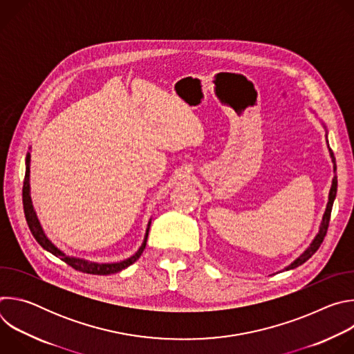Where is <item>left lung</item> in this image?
Segmentation results:
<instances>
[{
  "label": "left lung",
  "instance_id": "left-lung-1",
  "mask_svg": "<svg viewBox=\"0 0 354 354\" xmlns=\"http://www.w3.org/2000/svg\"><path fill=\"white\" fill-rule=\"evenodd\" d=\"M322 126L326 131L325 137H326V144H328V130H326V126L325 123L322 122ZM328 149H329V156H330V160H332V164H333V179H332V185H330V190H329V196H328V203H326V209H325V213H324V217H322V221L319 224V231L318 234L315 235V238L313 239V242L310 243V246L302 252V254L294 261L291 262L288 266H286L283 270H291V269H295L298 268L299 265H302L304 262H307L315 252L318 250V248L321 246L325 235H326V231H328V225H329V218H330V212H332V206H333V201L336 198V192H337V176H336V161H335V157H333V153L332 149L329 148V144H328Z\"/></svg>",
  "mask_w": 354,
  "mask_h": 354
}]
</instances>
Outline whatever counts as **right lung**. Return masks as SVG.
<instances>
[{"label":"right lung","instance_id":"1","mask_svg":"<svg viewBox=\"0 0 354 354\" xmlns=\"http://www.w3.org/2000/svg\"><path fill=\"white\" fill-rule=\"evenodd\" d=\"M22 197H24V210H25V217L29 225V230L32 232V235L35 236V239L40 243V246L43 249H46L50 254L57 257L59 259H62L63 262H66L67 265H70L71 268H74L78 272L82 273H89V274H100V276H106V274H113L118 272H122L123 269L129 268L130 265H133L142 254V250L145 249L147 245V238H148V232H149V225H151V218L148 221L147 230H145V235H144V241L141 243V246L137 249L136 254L124 261L120 262H113V263H97V262H92V261H86L82 258H77V257H70L67 255L66 252H63L60 248H57L52 241L47 238V235L44 234L40 221L36 216V212L33 209L32 205V197H30V153H28L26 156V171H25V180H24V190H22Z\"/></svg>","mask_w":354,"mask_h":354}]
</instances>
